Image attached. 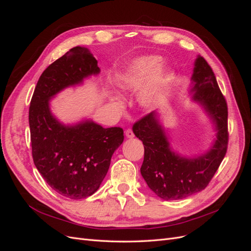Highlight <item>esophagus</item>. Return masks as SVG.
<instances>
[{"label":"esophagus","mask_w":251,"mask_h":251,"mask_svg":"<svg viewBox=\"0 0 251 251\" xmlns=\"http://www.w3.org/2000/svg\"><path fill=\"white\" fill-rule=\"evenodd\" d=\"M126 136L127 138H133L134 137V133H133L131 128H127V130L126 131Z\"/></svg>","instance_id":"34e87169"}]
</instances>
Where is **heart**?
<instances>
[{
    "instance_id": "heart-1",
    "label": "heart",
    "mask_w": 251,
    "mask_h": 251,
    "mask_svg": "<svg viewBox=\"0 0 251 251\" xmlns=\"http://www.w3.org/2000/svg\"><path fill=\"white\" fill-rule=\"evenodd\" d=\"M161 59L158 56H143L135 59L120 74L117 79V86L124 91H135L139 89L151 76V82L144 88L139 95L140 103L146 108H150L155 103L158 90L168 80V70L160 68ZM118 108L123 102L118 98L114 100Z\"/></svg>"
}]
</instances>
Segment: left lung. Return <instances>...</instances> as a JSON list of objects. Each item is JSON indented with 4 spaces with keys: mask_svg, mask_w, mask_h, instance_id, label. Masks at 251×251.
<instances>
[{
    "mask_svg": "<svg viewBox=\"0 0 251 251\" xmlns=\"http://www.w3.org/2000/svg\"><path fill=\"white\" fill-rule=\"evenodd\" d=\"M192 83V100L203 108L216 131V139L205 153L186 157L175 151L157 111L148 114L133 126L135 136L144 146L142 177L163 200L184 199L203 191L227 151V103L210 66L200 55L195 60Z\"/></svg>",
    "mask_w": 251,
    "mask_h": 251,
    "instance_id": "left-lung-1",
    "label": "left lung"
}]
</instances>
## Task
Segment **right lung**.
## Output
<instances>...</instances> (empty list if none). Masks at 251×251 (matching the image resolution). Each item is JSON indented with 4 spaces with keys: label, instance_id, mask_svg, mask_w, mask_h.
Listing matches in <instances>:
<instances>
[{
    "label": "right lung",
    "instance_id": "right-lung-1",
    "mask_svg": "<svg viewBox=\"0 0 251 251\" xmlns=\"http://www.w3.org/2000/svg\"><path fill=\"white\" fill-rule=\"evenodd\" d=\"M100 72L88 48L74 47L42 73L30 102L33 162L52 189L73 200L87 198L100 188L112 155L124 142V130L104 128L91 119L65 125L52 114L50 100Z\"/></svg>",
    "mask_w": 251,
    "mask_h": 251
}]
</instances>
